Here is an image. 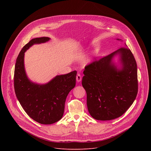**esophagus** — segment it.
I'll list each match as a JSON object with an SVG mask.
<instances>
[{
	"instance_id": "1",
	"label": "esophagus",
	"mask_w": 151,
	"mask_h": 151,
	"mask_svg": "<svg viewBox=\"0 0 151 151\" xmlns=\"http://www.w3.org/2000/svg\"><path fill=\"white\" fill-rule=\"evenodd\" d=\"M81 79H82V76H81V74L78 73L77 75H76V81H77V82H80L81 81Z\"/></svg>"
}]
</instances>
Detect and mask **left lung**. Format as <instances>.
<instances>
[{
  "mask_svg": "<svg viewBox=\"0 0 151 151\" xmlns=\"http://www.w3.org/2000/svg\"><path fill=\"white\" fill-rule=\"evenodd\" d=\"M116 54L120 55L121 70L111 63ZM83 73L82 85L87 93L88 110L95 119L117 118L136 99L138 92L137 63L131 50L127 47L92 61L85 67Z\"/></svg>",
  "mask_w": 151,
  "mask_h": 151,
  "instance_id": "left-lung-1",
  "label": "left lung"
}]
</instances>
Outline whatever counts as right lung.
<instances>
[{"label":"right lung","instance_id":"1","mask_svg":"<svg viewBox=\"0 0 151 151\" xmlns=\"http://www.w3.org/2000/svg\"><path fill=\"white\" fill-rule=\"evenodd\" d=\"M48 37L32 39L20 51L14 70V90L20 104L27 114L42 124H52L63 117L64 104L69 92L76 84V70L57 75L48 83L39 85L27 77L24 66V52L35 44L44 43Z\"/></svg>","mask_w":151,"mask_h":151}]
</instances>
